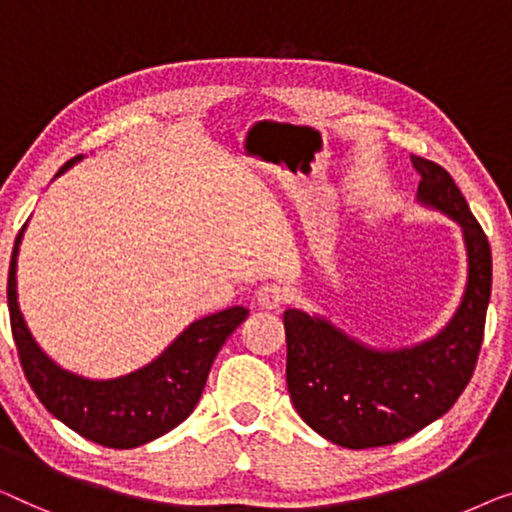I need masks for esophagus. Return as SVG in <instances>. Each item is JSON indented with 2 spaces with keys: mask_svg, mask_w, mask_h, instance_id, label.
<instances>
[{
  "mask_svg": "<svg viewBox=\"0 0 512 512\" xmlns=\"http://www.w3.org/2000/svg\"><path fill=\"white\" fill-rule=\"evenodd\" d=\"M287 301V290L278 283H266L264 287H259L257 292V304L266 308V311H276Z\"/></svg>",
  "mask_w": 512,
  "mask_h": 512,
  "instance_id": "34e87169",
  "label": "esophagus"
}]
</instances>
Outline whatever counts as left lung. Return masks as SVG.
I'll list each match as a JSON object with an SVG mask.
<instances>
[{
	"mask_svg": "<svg viewBox=\"0 0 512 512\" xmlns=\"http://www.w3.org/2000/svg\"><path fill=\"white\" fill-rule=\"evenodd\" d=\"M417 201L462 227L469 280L457 313L413 348L376 350L329 320L285 311L287 390L297 413L327 441L350 450L399 443L448 413L469 385L492 294V250L464 194L441 164L410 155Z\"/></svg>",
	"mask_w": 512,
	"mask_h": 512,
	"instance_id": "obj_1",
	"label": "left lung"
}]
</instances>
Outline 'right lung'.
<instances>
[{
    "instance_id": "add662e5",
    "label": "right lung",
    "mask_w": 512,
    "mask_h": 512,
    "mask_svg": "<svg viewBox=\"0 0 512 512\" xmlns=\"http://www.w3.org/2000/svg\"><path fill=\"white\" fill-rule=\"evenodd\" d=\"M81 155L69 160L57 176L74 167ZM25 227L20 229L9 266V315L25 378L39 401L57 420L104 448L127 450L155 441L178 427L204 392L215 355L232 331L248 318V308L232 306L227 311L194 320L174 338V343L141 366L139 371L111 380H90L57 366L25 325L18 306L16 269Z\"/></svg>"
}]
</instances>
